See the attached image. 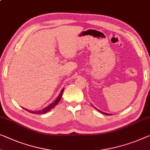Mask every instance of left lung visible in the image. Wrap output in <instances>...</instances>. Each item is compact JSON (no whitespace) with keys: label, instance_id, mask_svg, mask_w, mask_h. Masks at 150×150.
Here are the masks:
<instances>
[{"label":"left lung","instance_id":"8db88e82","mask_svg":"<svg viewBox=\"0 0 150 150\" xmlns=\"http://www.w3.org/2000/svg\"><path fill=\"white\" fill-rule=\"evenodd\" d=\"M93 107H94V106H93ZM94 108H95V107H94ZM96 110H98L97 108H96ZM98 110L100 112H101V113H102V114H104V115H112V114H108V113H105V112H103L100 111V110Z\"/></svg>","mask_w":150,"mask_h":150}]
</instances>
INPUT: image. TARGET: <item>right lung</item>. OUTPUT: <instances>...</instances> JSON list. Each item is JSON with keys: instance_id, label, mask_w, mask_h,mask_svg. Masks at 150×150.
Segmentation results:
<instances>
[{"instance_id": "1", "label": "right lung", "mask_w": 150, "mask_h": 150, "mask_svg": "<svg viewBox=\"0 0 150 150\" xmlns=\"http://www.w3.org/2000/svg\"><path fill=\"white\" fill-rule=\"evenodd\" d=\"M63 91H64V89H62V90H61V93H60L59 96H58V98H57V99H56L55 101L53 102L52 103H51L50 105H49V106H46V108H44L42 109V110H38V111H36V110H35V111H32V110H28V109L24 108H23L25 109V110L30 112H31V113H32V114H36V115H41V114H45V113L48 112L50 111L51 109H52L54 107L56 106V105L58 104V103H59V101L61 99V97H62V93H63Z\"/></svg>"}]
</instances>
